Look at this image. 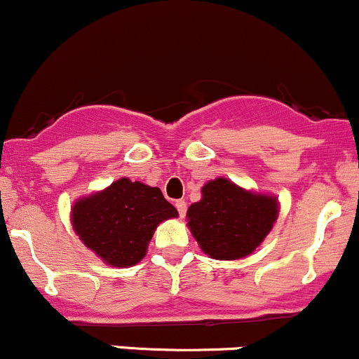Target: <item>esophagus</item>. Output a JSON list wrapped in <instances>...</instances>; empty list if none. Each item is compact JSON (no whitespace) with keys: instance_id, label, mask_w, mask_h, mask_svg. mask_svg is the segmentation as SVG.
Returning <instances> with one entry per match:
<instances>
[{"instance_id":"1","label":"esophagus","mask_w":359,"mask_h":359,"mask_svg":"<svg viewBox=\"0 0 359 359\" xmlns=\"http://www.w3.org/2000/svg\"><path fill=\"white\" fill-rule=\"evenodd\" d=\"M175 207L178 208L180 217H184V213H187V201H184V200H176Z\"/></svg>"}]
</instances>
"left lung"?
<instances>
[{
	"instance_id": "obj_1",
	"label": "left lung",
	"mask_w": 359,
	"mask_h": 359,
	"mask_svg": "<svg viewBox=\"0 0 359 359\" xmlns=\"http://www.w3.org/2000/svg\"><path fill=\"white\" fill-rule=\"evenodd\" d=\"M278 213V196L245 190L227 178H215L201 188L200 201L190 205L187 225L205 255L212 259L236 261L259 248Z\"/></svg>"
}]
</instances>
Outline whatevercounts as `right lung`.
Returning a JSON list of instances; mask_svg holds the SVG:
<instances>
[{"mask_svg":"<svg viewBox=\"0 0 359 359\" xmlns=\"http://www.w3.org/2000/svg\"><path fill=\"white\" fill-rule=\"evenodd\" d=\"M176 217L178 210L158 187L128 178L81 196L71 207V224L79 239L114 268H130L142 261L158 225Z\"/></svg>","mask_w":359,"mask_h":359,"instance_id":"right-lung-1","label":"right lung"}]
</instances>
